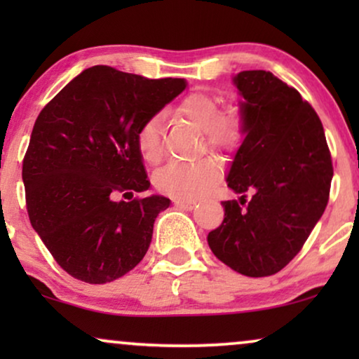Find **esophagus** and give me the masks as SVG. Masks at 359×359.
<instances>
[{"label":"esophagus","instance_id":"1","mask_svg":"<svg viewBox=\"0 0 359 359\" xmlns=\"http://www.w3.org/2000/svg\"><path fill=\"white\" fill-rule=\"evenodd\" d=\"M175 205H178L181 209H186V210H191L196 205V201L193 199H180V198H175L173 199Z\"/></svg>","mask_w":359,"mask_h":359}]
</instances>
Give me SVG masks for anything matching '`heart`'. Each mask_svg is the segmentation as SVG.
Here are the masks:
<instances>
[{"label":"heart","mask_w":359,"mask_h":359,"mask_svg":"<svg viewBox=\"0 0 359 359\" xmlns=\"http://www.w3.org/2000/svg\"><path fill=\"white\" fill-rule=\"evenodd\" d=\"M176 114L188 119L198 129L204 130L208 144L212 149L233 150L240 145L245 134V116L240 107L233 106L219 112L215 97L203 93L189 95L176 107ZM161 121L158 117L147 121L137 135L139 151L147 163L156 165L163 156ZM222 176V166L212 158H204L191 163L166 165L155 176L156 188L180 199H196L212 189Z\"/></svg>","instance_id":"1"}]
</instances>
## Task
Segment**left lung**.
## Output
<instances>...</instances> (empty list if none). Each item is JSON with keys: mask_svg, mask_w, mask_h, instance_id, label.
<instances>
[{"mask_svg": "<svg viewBox=\"0 0 359 359\" xmlns=\"http://www.w3.org/2000/svg\"><path fill=\"white\" fill-rule=\"evenodd\" d=\"M233 85L243 97L245 134L225 180L240 198L224 201V220L208 243L233 271L271 276L301 252L320 220L332 156L317 112L297 90L264 70L240 72Z\"/></svg>", "mask_w": 359, "mask_h": 359, "instance_id": "8db88e82", "label": "left lung"}]
</instances>
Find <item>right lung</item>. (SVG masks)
I'll use <instances>...</instances> for the list:
<instances>
[{
	"label": "right lung",
	"instance_id": "1",
	"mask_svg": "<svg viewBox=\"0 0 359 359\" xmlns=\"http://www.w3.org/2000/svg\"><path fill=\"white\" fill-rule=\"evenodd\" d=\"M188 86L96 65L73 78L39 114L22 161L27 214L55 262L80 281L124 276L150 247L171 201L144 193L137 135Z\"/></svg>",
	"mask_w": 359,
	"mask_h": 359
}]
</instances>
